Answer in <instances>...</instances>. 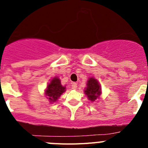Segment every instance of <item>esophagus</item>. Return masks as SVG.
Segmentation results:
<instances>
[{
  "instance_id": "34e87169",
  "label": "esophagus",
  "mask_w": 148,
  "mask_h": 148,
  "mask_svg": "<svg viewBox=\"0 0 148 148\" xmlns=\"http://www.w3.org/2000/svg\"><path fill=\"white\" fill-rule=\"evenodd\" d=\"M77 87H78V84H77L76 83L72 84V89H73V90H76Z\"/></svg>"
}]
</instances>
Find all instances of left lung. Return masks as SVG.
<instances>
[{"label":"left lung","instance_id":"left-lung-1","mask_svg":"<svg viewBox=\"0 0 148 148\" xmlns=\"http://www.w3.org/2000/svg\"><path fill=\"white\" fill-rule=\"evenodd\" d=\"M87 85L84 92L87 95L89 100L94 101L99 98V95L101 94L100 85H99V82L93 78H90L87 81Z\"/></svg>","mask_w":148,"mask_h":148}]
</instances>
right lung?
<instances>
[{"label":"right lung","mask_w":148,"mask_h":148,"mask_svg":"<svg viewBox=\"0 0 148 148\" xmlns=\"http://www.w3.org/2000/svg\"><path fill=\"white\" fill-rule=\"evenodd\" d=\"M65 87H63L59 78H54L51 80L46 90V95H47L50 102H54L65 91Z\"/></svg>","instance_id":"obj_1"}]
</instances>
